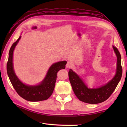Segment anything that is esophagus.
<instances>
[{
	"label": "esophagus",
	"instance_id": "1",
	"mask_svg": "<svg viewBox=\"0 0 127 127\" xmlns=\"http://www.w3.org/2000/svg\"><path fill=\"white\" fill-rule=\"evenodd\" d=\"M72 66V63L70 62H68L66 64V68H70Z\"/></svg>",
	"mask_w": 127,
	"mask_h": 127
}]
</instances>
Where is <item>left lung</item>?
I'll return each instance as SVG.
<instances>
[{"instance_id": "1", "label": "left lung", "mask_w": 127, "mask_h": 127, "mask_svg": "<svg viewBox=\"0 0 127 127\" xmlns=\"http://www.w3.org/2000/svg\"><path fill=\"white\" fill-rule=\"evenodd\" d=\"M113 48L117 57L116 73L110 81L102 86L96 89L88 88L82 79L71 69H69L68 76L70 83L74 94L81 101L92 104L104 102L110 97L117 87L122 76L121 55L117 48L114 46Z\"/></svg>"}]
</instances>
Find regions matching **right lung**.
Masks as SVG:
<instances>
[{
    "label": "right lung",
    "instance_id": "1",
    "mask_svg": "<svg viewBox=\"0 0 127 127\" xmlns=\"http://www.w3.org/2000/svg\"><path fill=\"white\" fill-rule=\"evenodd\" d=\"M21 38L20 36L9 50L7 71L10 82L17 94L26 100L35 102L47 100L52 95L54 89L58 72L65 69L66 61H61L53 64L49 68L45 77L39 84L34 86L25 84L16 76L13 64V51Z\"/></svg>",
    "mask_w": 127,
    "mask_h": 127
}]
</instances>
